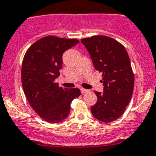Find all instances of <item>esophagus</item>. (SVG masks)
Segmentation results:
<instances>
[{
    "instance_id": "34e87169",
    "label": "esophagus",
    "mask_w": 156,
    "mask_h": 156,
    "mask_svg": "<svg viewBox=\"0 0 156 156\" xmlns=\"http://www.w3.org/2000/svg\"><path fill=\"white\" fill-rule=\"evenodd\" d=\"M80 90H81V93H82V94H86V93H87L88 91H89L88 90L84 89V88H81Z\"/></svg>"
}]
</instances>
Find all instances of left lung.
I'll return each mask as SVG.
<instances>
[{"instance_id": "8db88e82", "label": "left lung", "mask_w": 156, "mask_h": 156, "mask_svg": "<svg viewBox=\"0 0 156 156\" xmlns=\"http://www.w3.org/2000/svg\"><path fill=\"white\" fill-rule=\"evenodd\" d=\"M81 42L90 55L94 67L102 73L104 92L90 110L95 118L111 122L124 114L132 97L135 76L124 45L106 35L84 38Z\"/></svg>"}]
</instances>
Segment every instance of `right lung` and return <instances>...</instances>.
<instances>
[{"mask_svg":"<svg viewBox=\"0 0 156 156\" xmlns=\"http://www.w3.org/2000/svg\"><path fill=\"white\" fill-rule=\"evenodd\" d=\"M79 40L43 37L33 43L25 54L21 66V83L31 108L48 123H58L70 112V104L80 95L78 88L58 87L62 54L79 43Z\"/></svg>","mask_w":156,"mask_h":156,"instance_id":"add662e5","label":"right lung"}]
</instances>
